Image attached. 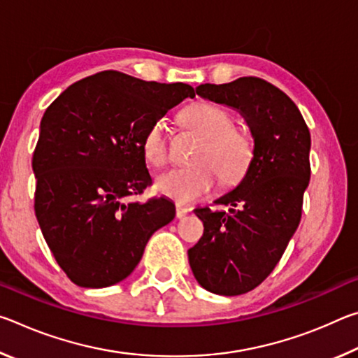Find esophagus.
I'll list each match as a JSON object with an SVG mask.
<instances>
[{"label": "esophagus", "mask_w": 358, "mask_h": 358, "mask_svg": "<svg viewBox=\"0 0 358 358\" xmlns=\"http://www.w3.org/2000/svg\"><path fill=\"white\" fill-rule=\"evenodd\" d=\"M187 211H189V210H187L186 207H183V205H177V217H178V220H183V217L187 215Z\"/></svg>", "instance_id": "esophagus-1"}]
</instances>
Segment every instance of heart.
Returning <instances> with one entry per match:
<instances>
[{
  "instance_id": "obj_1",
  "label": "heart",
  "mask_w": 358,
  "mask_h": 358,
  "mask_svg": "<svg viewBox=\"0 0 358 358\" xmlns=\"http://www.w3.org/2000/svg\"><path fill=\"white\" fill-rule=\"evenodd\" d=\"M181 121L186 128L203 137L194 157L199 164L161 173L155 181L157 192L177 202L189 203L213 189L217 173L227 185L243 177L252 161V142L246 132L232 128L229 112L211 102H194L181 112ZM142 148L151 166L166 164L169 148L161 121L147 131Z\"/></svg>"
}]
</instances>
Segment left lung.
<instances>
[{
    "label": "left lung",
    "instance_id": "left-lung-1",
    "mask_svg": "<svg viewBox=\"0 0 358 358\" xmlns=\"http://www.w3.org/2000/svg\"><path fill=\"white\" fill-rule=\"evenodd\" d=\"M196 93L237 110L254 147L245 177L215 201L229 205V211L194 210L203 222V237L187 259L208 292L246 294L273 271L299 227L311 175L310 129L292 99L262 78L203 83Z\"/></svg>",
    "mask_w": 358,
    "mask_h": 358
}]
</instances>
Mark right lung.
Masks as SVG:
<instances>
[{"instance_id":"add662e5","label":"right lung","mask_w":358,"mask_h":358,"mask_svg":"<svg viewBox=\"0 0 358 358\" xmlns=\"http://www.w3.org/2000/svg\"><path fill=\"white\" fill-rule=\"evenodd\" d=\"M194 96L187 83L104 71L72 83L48 106L33 155L34 211L58 265L77 286L123 281L151 235L175 217L169 199H129L151 185L142 148L147 131Z\"/></svg>"}]
</instances>
